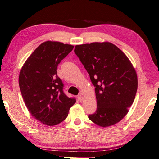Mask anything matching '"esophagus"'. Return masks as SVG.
<instances>
[{"instance_id":"obj_1","label":"esophagus","mask_w":159,"mask_h":159,"mask_svg":"<svg viewBox=\"0 0 159 159\" xmlns=\"http://www.w3.org/2000/svg\"><path fill=\"white\" fill-rule=\"evenodd\" d=\"M77 98H78V99L80 102H82V100L84 99V97L82 95H78V97H77Z\"/></svg>"}]
</instances>
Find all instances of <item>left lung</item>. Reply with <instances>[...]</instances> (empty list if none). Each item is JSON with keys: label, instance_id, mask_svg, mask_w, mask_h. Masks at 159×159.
Returning a JSON list of instances; mask_svg holds the SVG:
<instances>
[{"label": "left lung", "instance_id": "8db88e82", "mask_svg": "<svg viewBox=\"0 0 159 159\" xmlns=\"http://www.w3.org/2000/svg\"><path fill=\"white\" fill-rule=\"evenodd\" d=\"M75 51L95 87L97 111L89 118L101 127L117 124L133 103L137 75L128 57L108 42L76 45Z\"/></svg>", "mask_w": 159, "mask_h": 159}]
</instances>
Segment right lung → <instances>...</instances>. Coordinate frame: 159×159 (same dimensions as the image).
<instances>
[{"mask_svg": "<svg viewBox=\"0 0 159 159\" xmlns=\"http://www.w3.org/2000/svg\"><path fill=\"white\" fill-rule=\"evenodd\" d=\"M73 45L46 41L25 61L19 75V86L30 114L42 124L53 126L65 119L76 100L64 93L57 75V65L73 50Z\"/></svg>", "mask_w": 159, "mask_h": 159, "instance_id": "right-lung-1", "label": "right lung"}]
</instances>
